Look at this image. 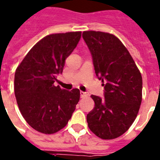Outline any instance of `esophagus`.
<instances>
[{
	"mask_svg": "<svg viewBox=\"0 0 160 160\" xmlns=\"http://www.w3.org/2000/svg\"><path fill=\"white\" fill-rule=\"evenodd\" d=\"M80 96H81L82 98H84L88 97L89 94L87 92H83V91H81V92H80Z\"/></svg>",
	"mask_w": 160,
	"mask_h": 160,
	"instance_id": "1",
	"label": "esophagus"
}]
</instances>
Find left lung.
I'll return each instance as SVG.
<instances>
[{
  "mask_svg": "<svg viewBox=\"0 0 160 160\" xmlns=\"http://www.w3.org/2000/svg\"><path fill=\"white\" fill-rule=\"evenodd\" d=\"M83 39L105 94L91 95L94 107L87 115L90 130L102 139L123 135L136 118L142 102V75L122 42L109 32L89 30Z\"/></svg>",
  "mask_w": 160,
  "mask_h": 160,
  "instance_id": "1",
  "label": "left lung"
}]
</instances>
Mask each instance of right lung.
<instances>
[{"instance_id":"right-lung-1","label":"right lung","mask_w":160,"mask_h":160,"mask_svg":"<svg viewBox=\"0 0 160 160\" xmlns=\"http://www.w3.org/2000/svg\"><path fill=\"white\" fill-rule=\"evenodd\" d=\"M82 32L53 33L37 42L17 68L14 92L22 116L31 128L50 135L64 128L80 98L78 89L55 87L66 59Z\"/></svg>"}]
</instances>
